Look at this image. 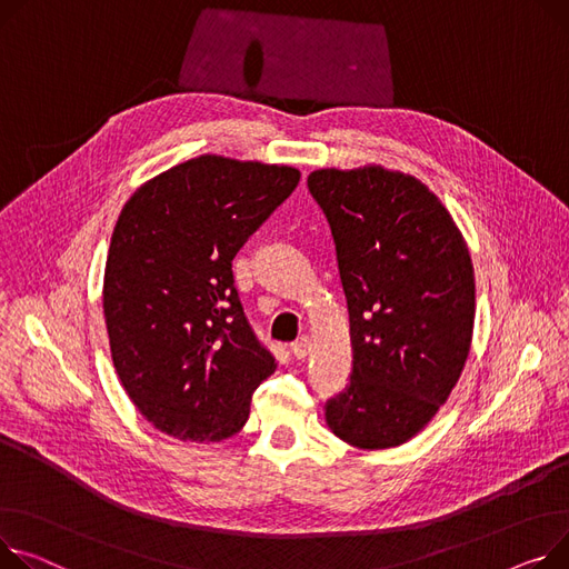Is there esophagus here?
<instances>
[{
  "label": "esophagus",
  "mask_w": 569,
  "mask_h": 569,
  "mask_svg": "<svg viewBox=\"0 0 569 569\" xmlns=\"http://www.w3.org/2000/svg\"><path fill=\"white\" fill-rule=\"evenodd\" d=\"M290 350H292V355L297 357V359H305L309 352H311V338L309 336H299L295 343L290 346Z\"/></svg>",
  "instance_id": "obj_1"
}]
</instances>
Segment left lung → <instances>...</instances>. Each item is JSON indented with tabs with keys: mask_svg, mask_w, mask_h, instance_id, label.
<instances>
[{
	"mask_svg": "<svg viewBox=\"0 0 569 569\" xmlns=\"http://www.w3.org/2000/svg\"><path fill=\"white\" fill-rule=\"evenodd\" d=\"M307 184L329 221L352 340L350 385L327 400V426L359 448L400 446L432 421L469 357V249L413 176L320 169Z\"/></svg>",
	"mask_w": 569,
	"mask_h": 569,
	"instance_id": "left-lung-1",
	"label": "left lung"
}]
</instances>
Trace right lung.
Here are the masks:
<instances>
[{"instance_id":"obj_1","label":"right lung","mask_w":569,"mask_h":569,"mask_svg":"<svg viewBox=\"0 0 569 569\" xmlns=\"http://www.w3.org/2000/svg\"><path fill=\"white\" fill-rule=\"evenodd\" d=\"M297 182L292 167L201 156L123 206L102 309L113 368L158 430L221 441L247 423L277 361L244 316L233 258Z\"/></svg>"}]
</instances>
